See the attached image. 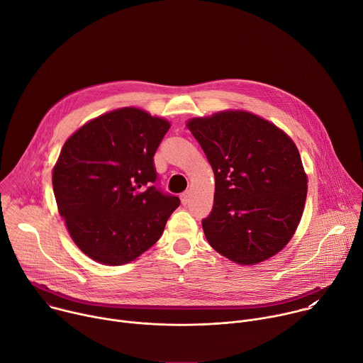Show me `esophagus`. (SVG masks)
<instances>
[{
    "instance_id": "obj_1",
    "label": "esophagus",
    "mask_w": 363,
    "mask_h": 363,
    "mask_svg": "<svg viewBox=\"0 0 363 363\" xmlns=\"http://www.w3.org/2000/svg\"><path fill=\"white\" fill-rule=\"evenodd\" d=\"M189 198H191V192L189 191H185L181 194V201L184 205H186L189 202Z\"/></svg>"
}]
</instances>
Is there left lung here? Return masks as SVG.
Segmentation results:
<instances>
[{
    "label": "left lung",
    "mask_w": 363,
    "mask_h": 363,
    "mask_svg": "<svg viewBox=\"0 0 363 363\" xmlns=\"http://www.w3.org/2000/svg\"><path fill=\"white\" fill-rule=\"evenodd\" d=\"M216 177L214 206L202 220L211 247L238 264L277 254L303 214L307 178L294 142L248 112H221L186 123Z\"/></svg>",
    "instance_id": "8db88e82"
}]
</instances>
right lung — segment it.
Listing matches in <instances>:
<instances>
[{"label": "right lung", "mask_w": 363, "mask_h": 363, "mask_svg": "<svg viewBox=\"0 0 363 363\" xmlns=\"http://www.w3.org/2000/svg\"><path fill=\"white\" fill-rule=\"evenodd\" d=\"M169 123L123 108L72 135L53 169L59 213L94 262L126 264L160 240L181 201L160 186L153 157Z\"/></svg>", "instance_id": "right-lung-1"}]
</instances>
